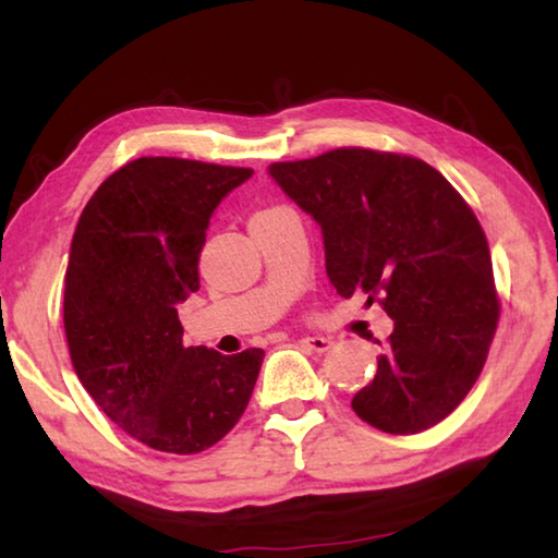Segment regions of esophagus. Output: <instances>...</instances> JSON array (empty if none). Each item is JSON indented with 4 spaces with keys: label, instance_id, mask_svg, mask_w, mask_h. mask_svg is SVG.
Listing matches in <instances>:
<instances>
[{
    "label": "esophagus",
    "instance_id": "1",
    "mask_svg": "<svg viewBox=\"0 0 558 558\" xmlns=\"http://www.w3.org/2000/svg\"><path fill=\"white\" fill-rule=\"evenodd\" d=\"M300 347L307 349V352L325 354L327 349L332 347V339H327V337H302V339H300Z\"/></svg>",
    "mask_w": 558,
    "mask_h": 558
}]
</instances>
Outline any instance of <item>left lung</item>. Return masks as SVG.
I'll list each match as a JSON object with an SVG mask.
<instances>
[{"label":"left lung","instance_id":"obj_1","mask_svg":"<svg viewBox=\"0 0 558 558\" xmlns=\"http://www.w3.org/2000/svg\"><path fill=\"white\" fill-rule=\"evenodd\" d=\"M268 172L323 229L339 295L364 292L393 319L354 413L393 436L436 426L477 381L499 319L475 214L438 169L405 155L339 147Z\"/></svg>","mask_w":558,"mask_h":558}]
</instances>
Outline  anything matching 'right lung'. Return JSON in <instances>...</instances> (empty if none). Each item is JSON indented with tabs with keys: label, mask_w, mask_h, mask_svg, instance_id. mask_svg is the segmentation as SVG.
<instances>
[{
	"label": "right lung",
	"mask_w": 558,
	"mask_h": 558,
	"mask_svg": "<svg viewBox=\"0 0 558 558\" xmlns=\"http://www.w3.org/2000/svg\"><path fill=\"white\" fill-rule=\"evenodd\" d=\"M253 169L140 157L112 172L75 226L63 292L73 369L102 413L145 446L192 456L251 401L263 349L184 347L177 305L199 290L216 206Z\"/></svg>",
	"instance_id": "right-lung-1"
}]
</instances>
